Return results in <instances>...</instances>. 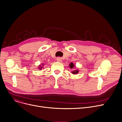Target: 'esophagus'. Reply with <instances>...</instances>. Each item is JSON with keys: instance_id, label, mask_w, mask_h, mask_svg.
<instances>
[{"instance_id": "obj_1", "label": "esophagus", "mask_w": 122, "mask_h": 122, "mask_svg": "<svg viewBox=\"0 0 122 122\" xmlns=\"http://www.w3.org/2000/svg\"><path fill=\"white\" fill-rule=\"evenodd\" d=\"M56 60L58 62H61L62 61V59L60 57H58L56 59Z\"/></svg>"}]
</instances>
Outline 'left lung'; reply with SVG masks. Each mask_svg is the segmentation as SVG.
<instances>
[{
    "label": "left lung",
    "mask_w": 122,
    "mask_h": 122,
    "mask_svg": "<svg viewBox=\"0 0 122 122\" xmlns=\"http://www.w3.org/2000/svg\"><path fill=\"white\" fill-rule=\"evenodd\" d=\"M74 66H74V65L73 64V63H71L70 64H69V67H70V68H71V69H72ZM78 72H79V70H75L72 71V73L73 74H76Z\"/></svg>",
    "instance_id": "left-lung-1"
}]
</instances>
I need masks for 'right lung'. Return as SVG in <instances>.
Segmentation results:
<instances>
[{"instance_id":"right-lung-1","label":"right lung","mask_w":122,"mask_h":122,"mask_svg":"<svg viewBox=\"0 0 122 122\" xmlns=\"http://www.w3.org/2000/svg\"><path fill=\"white\" fill-rule=\"evenodd\" d=\"M43 65V64H42ZM41 66V65H40V66L39 67V69H40V70H42V67H43V66H41V67H40Z\"/></svg>"}]
</instances>
